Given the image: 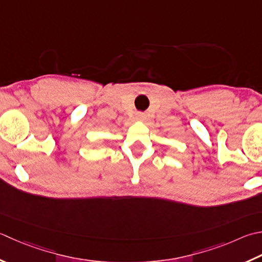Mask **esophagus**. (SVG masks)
Wrapping results in <instances>:
<instances>
[{
    "mask_svg": "<svg viewBox=\"0 0 262 262\" xmlns=\"http://www.w3.org/2000/svg\"><path fill=\"white\" fill-rule=\"evenodd\" d=\"M136 119L137 120H141V121L145 120L146 119V115L143 114V112H137V114H136Z\"/></svg>",
    "mask_w": 262,
    "mask_h": 262,
    "instance_id": "obj_1",
    "label": "esophagus"
}]
</instances>
